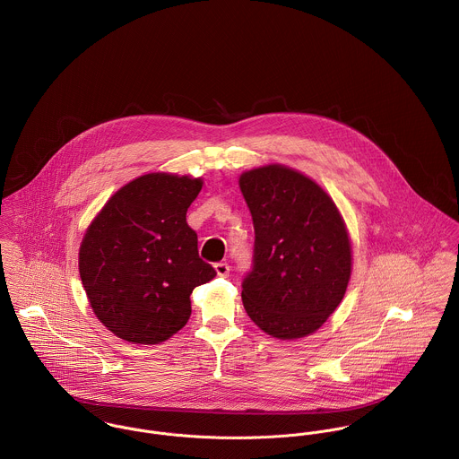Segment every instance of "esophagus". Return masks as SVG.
I'll return each mask as SVG.
<instances>
[{"label": "esophagus", "instance_id": "esophagus-1", "mask_svg": "<svg viewBox=\"0 0 459 459\" xmlns=\"http://www.w3.org/2000/svg\"><path fill=\"white\" fill-rule=\"evenodd\" d=\"M214 271L218 276L227 278L230 274V265L227 262H218V264H214Z\"/></svg>", "mask_w": 459, "mask_h": 459}]
</instances>
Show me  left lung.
<instances>
[{"instance_id":"left-lung-1","label":"left lung","mask_w":459,"mask_h":459,"mask_svg":"<svg viewBox=\"0 0 459 459\" xmlns=\"http://www.w3.org/2000/svg\"><path fill=\"white\" fill-rule=\"evenodd\" d=\"M252 212L254 269L243 305L273 338L315 333L340 306L352 273L345 220L327 192L303 172L271 163L239 176Z\"/></svg>"}]
</instances>
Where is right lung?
Instances as JSON below:
<instances>
[{
  "label": "right lung",
  "mask_w": 459,
  "mask_h": 459,
  "mask_svg": "<svg viewBox=\"0 0 459 459\" xmlns=\"http://www.w3.org/2000/svg\"><path fill=\"white\" fill-rule=\"evenodd\" d=\"M203 178L152 172L121 186L93 218L79 273L93 313L117 338L154 345L192 315L190 294L216 273L199 256L186 211Z\"/></svg>",
  "instance_id": "add662e5"
}]
</instances>
